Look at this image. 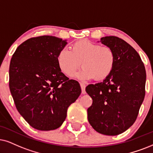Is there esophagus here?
Returning <instances> with one entry per match:
<instances>
[{"label": "esophagus", "mask_w": 153, "mask_h": 153, "mask_svg": "<svg viewBox=\"0 0 153 153\" xmlns=\"http://www.w3.org/2000/svg\"><path fill=\"white\" fill-rule=\"evenodd\" d=\"M80 85L81 90H82V94H85L86 93V92H85V83H83V82H80Z\"/></svg>", "instance_id": "esophagus-1"}]
</instances>
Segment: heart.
<instances>
[{"label": "heart", "mask_w": 153, "mask_h": 153, "mask_svg": "<svg viewBox=\"0 0 153 153\" xmlns=\"http://www.w3.org/2000/svg\"><path fill=\"white\" fill-rule=\"evenodd\" d=\"M115 61L114 52L111 48L85 39L73 44L71 51L61 49L57 56L59 68L68 76L78 70L81 63L83 68L75 75L80 80L107 78L114 70Z\"/></svg>", "instance_id": "heart-1"}]
</instances>
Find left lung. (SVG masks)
Listing matches in <instances>:
<instances>
[{
	"label": "left lung",
	"instance_id": "obj_1",
	"mask_svg": "<svg viewBox=\"0 0 153 153\" xmlns=\"http://www.w3.org/2000/svg\"><path fill=\"white\" fill-rule=\"evenodd\" d=\"M100 42L114 52L115 65L102 82L86 87L92 99L88 119L98 133L117 136L137 119L146 94V68L138 52L124 40L109 36Z\"/></svg>",
	"mask_w": 153,
	"mask_h": 153
}]
</instances>
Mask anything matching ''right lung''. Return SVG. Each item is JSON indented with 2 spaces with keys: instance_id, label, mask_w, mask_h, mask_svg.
I'll return each mask as SVG.
<instances>
[{
  "instance_id": "1",
  "label": "right lung",
  "mask_w": 153,
  "mask_h": 153,
  "mask_svg": "<svg viewBox=\"0 0 153 153\" xmlns=\"http://www.w3.org/2000/svg\"><path fill=\"white\" fill-rule=\"evenodd\" d=\"M66 40L53 36L29 39L17 48L9 68V87L16 108L34 128L61 126L69 106L78 98V81L69 80L57 63Z\"/></svg>"
}]
</instances>
